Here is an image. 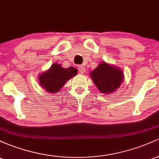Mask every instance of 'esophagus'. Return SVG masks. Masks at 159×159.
<instances>
[{"label":"esophagus","mask_w":159,"mask_h":159,"mask_svg":"<svg viewBox=\"0 0 159 159\" xmlns=\"http://www.w3.org/2000/svg\"><path fill=\"white\" fill-rule=\"evenodd\" d=\"M78 71H79V72L82 74L84 73L85 72L84 66H78Z\"/></svg>","instance_id":"1"}]
</instances>
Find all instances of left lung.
I'll return each instance as SVG.
<instances>
[{
  "label": "left lung",
  "mask_w": 159,
  "mask_h": 159,
  "mask_svg": "<svg viewBox=\"0 0 159 159\" xmlns=\"http://www.w3.org/2000/svg\"><path fill=\"white\" fill-rule=\"evenodd\" d=\"M98 90L105 94L112 93L122 84L124 74L119 67L103 61L90 73Z\"/></svg>",
  "instance_id": "obj_1"
}]
</instances>
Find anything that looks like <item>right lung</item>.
<instances>
[{
  "label": "right lung",
  "mask_w": 159,
  "mask_h": 159,
  "mask_svg": "<svg viewBox=\"0 0 159 159\" xmlns=\"http://www.w3.org/2000/svg\"><path fill=\"white\" fill-rule=\"evenodd\" d=\"M78 70L74 67L63 68L61 64L54 63L48 70L40 73L38 77L40 86L49 93H56L64 84L75 76Z\"/></svg>",
  "instance_id": "right-lung-1"
}]
</instances>
